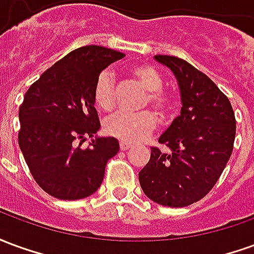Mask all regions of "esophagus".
Listing matches in <instances>:
<instances>
[{
	"instance_id": "34e87169",
	"label": "esophagus",
	"mask_w": 254,
	"mask_h": 254,
	"mask_svg": "<svg viewBox=\"0 0 254 254\" xmlns=\"http://www.w3.org/2000/svg\"><path fill=\"white\" fill-rule=\"evenodd\" d=\"M130 147H132V145L129 143H125V141H121V143H120V148H121V151H127V149H129Z\"/></svg>"
}]
</instances>
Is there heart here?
Here are the masks:
<instances>
[{
  "instance_id": "1",
  "label": "heart",
  "mask_w": 254,
  "mask_h": 254,
  "mask_svg": "<svg viewBox=\"0 0 254 254\" xmlns=\"http://www.w3.org/2000/svg\"><path fill=\"white\" fill-rule=\"evenodd\" d=\"M132 76L145 91L141 107L151 106L163 120L171 118L177 111L176 98L163 87V77L159 70L152 65H137L132 69ZM94 103L102 111H111L117 102V87L114 76L110 70H103L96 77L94 85ZM156 127V117L149 110L136 114L117 113L107 118L103 125L105 132L125 143L143 141Z\"/></svg>"
}]
</instances>
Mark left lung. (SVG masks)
Returning a JSON list of instances; mask_svg holds the SVG:
<instances>
[{"mask_svg":"<svg viewBox=\"0 0 254 254\" xmlns=\"http://www.w3.org/2000/svg\"><path fill=\"white\" fill-rule=\"evenodd\" d=\"M155 60L176 74L182 109L159 137L169 151L152 147L138 180L152 201L187 207L207 196L229 162L234 148V110L218 85L185 60L173 56Z\"/></svg>","mask_w":254,"mask_h":254,"instance_id":"1","label":"left lung"}]
</instances>
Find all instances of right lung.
I'll list each match as a JSON object with an SVG mask.
<instances>
[{"label": "right lung", "mask_w": 254, "mask_h": 254, "mask_svg": "<svg viewBox=\"0 0 254 254\" xmlns=\"http://www.w3.org/2000/svg\"><path fill=\"white\" fill-rule=\"evenodd\" d=\"M124 53L89 45L73 50L31 84L20 106L19 145L36 184L60 200H80L98 190L107 162L120 144L114 137H85L99 130L94 85L99 73Z\"/></svg>", "instance_id": "1"}]
</instances>
